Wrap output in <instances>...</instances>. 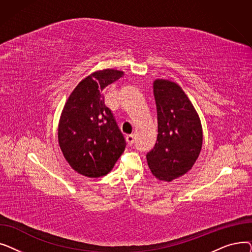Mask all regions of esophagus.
Here are the masks:
<instances>
[{
	"label": "esophagus",
	"instance_id": "esophagus-1",
	"mask_svg": "<svg viewBox=\"0 0 252 252\" xmlns=\"http://www.w3.org/2000/svg\"><path fill=\"white\" fill-rule=\"evenodd\" d=\"M126 142H127L129 146H131V145H133L134 142H135V137H134V135H127L126 137Z\"/></svg>",
	"mask_w": 252,
	"mask_h": 252
}]
</instances>
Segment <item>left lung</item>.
I'll list each match as a JSON object with an SVG mask.
<instances>
[{"instance_id":"left-lung-1","label":"left lung","mask_w":252,"mask_h":252,"mask_svg":"<svg viewBox=\"0 0 252 252\" xmlns=\"http://www.w3.org/2000/svg\"><path fill=\"white\" fill-rule=\"evenodd\" d=\"M158 135L146 155L153 176L170 182L192 168L202 147V126L191 101L182 88L166 79L153 85Z\"/></svg>"}]
</instances>
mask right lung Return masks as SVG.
Returning <instances> with one entry per match:
<instances>
[{
    "instance_id": "obj_1",
    "label": "right lung",
    "mask_w": 252,
    "mask_h": 252,
    "mask_svg": "<svg viewBox=\"0 0 252 252\" xmlns=\"http://www.w3.org/2000/svg\"><path fill=\"white\" fill-rule=\"evenodd\" d=\"M123 75L114 69L92 73L65 103L58 126L59 146L69 165L83 176L107 175L126 149V139L103 96V90Z\"/></svg>"
}]
</instances>
